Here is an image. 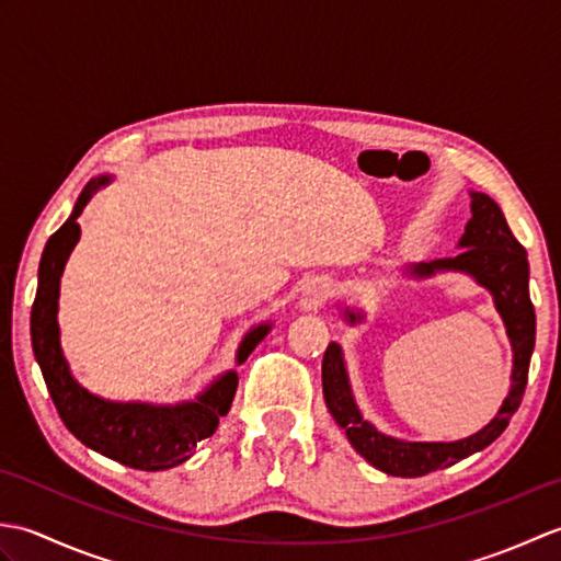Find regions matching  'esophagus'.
<instances>
[{"instance_id": "obj_1", "label": "esophagus", "mask_w": 561, "mask_h": 561, "mask_svg": "<svg viewBox=\"0 0 561 561\" xmlns=\"http://www.w3.org/2000/svg\"><path fill=\"white\" fill-rule=\"evenodd\" d=\"M332 299V284L330 282H313L311 287H308L301 296V306L306 311H318V308H323L328 301Z\"/></svg>"}]
</instances>
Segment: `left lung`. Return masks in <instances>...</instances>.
Segmentation results:
<instances>
[{"mask_svg": "<svg viewBox=\"0 0 561 561\" xmlns=\"http://www.w3.org/2000/svg\"><path fill=\"white\" fill-rule=\"evenodd\" d=\"M460 248L458 255L422 262L412 272L420 277L434 274L436 270L468 272L494 294L496 311L502 313L511 344H514V376H511V392L502 410L482 432L470 438L453 440V444H408V440L383 436L364 422L359 410H356L337 344L330 342L323 354V396L330 414L347 432L356 453L392 478H422V474L448 468V465L486 448L504 434L511 416L520 408L523 392H526L530 354L535 347V308L528 291V253L518 243V238L511 233L504 211L490 195L472 193V219L465 226ZM347 318L350 323L359 320V316L354 313H347Z\"/></svg>", "mask_w": 561, "mask_h": 561, "instance_id": "8db88e82", "label": "left lung"}]
</instances>
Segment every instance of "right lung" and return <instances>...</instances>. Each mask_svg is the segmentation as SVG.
Wrapping results in <instances>:
<instances>
[{"mask_svg": "<svg viewBox=\"0 0 561 561\" xmlns=\"http://www.w3.org/2000/svg\"><path fill=\"white\" fill-rule=\"evenodd\" d=\"M103 183L105 178H99L83 187L71 217L50 236L43 250L38 294H35L31 311L33 352L59 416L83 446L135 470H169L193 456L202 438L217 432L219 420L233 402L238 376L233 371L221 376L205 396H199L195 402L178 404V408L108 402L91 396L71 378L62 350H59L57 332L59 277H62L65 262L79 238L77 217L87 207L93 190ZM267 325H260L248 332L238 350V364L248 359V354L267 335Z\"/></svg>", "mask_w": 561, "mask_h": 561, "instance_id": "add662e5", "label": "right lung"}]
</instances>
